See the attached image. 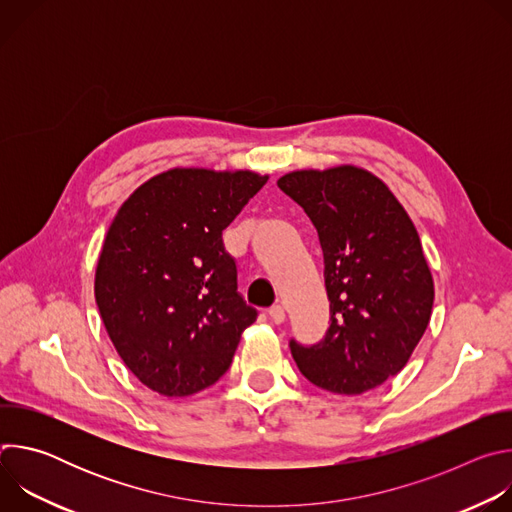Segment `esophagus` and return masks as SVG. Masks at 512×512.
<instances>
[{"mask_svg": "<svg viewBox=\"0 0 512 512\" xmlns=\"http://www.w3.org/2000/svg\"><path fill=\"white\" fill-rule=\"evenodd\" d=\"M269 318H271L273 324H283L285 322V310L281 306H273L269 310Z\"/></svg>", "mask_w": 512, "mask_h": 512, "instance_id": "esophagus-1", "label": "esophagus"}]
</instances>
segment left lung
I'll list each match as a JSON object with an SVG mask.
<instances>
[{
    "label": "left lung",
    "mask_w": 512,
    "mask_h": 512,
    "mask_svg": "<svg viewBox=\"0 0 512 512\" xmlns=\"http://www.w3.org/2000/svg\"><path fill=\"white\" fill-rule=\"evenodd\" d=\"M277 186L314 223L330 300L322 342H289L314 385L360 395L397 375L433 308V277L417 229L389 186L356 166L296 170Z\"/></svg>",
    "instance_id": "left-lung-1"
}]
</instances>
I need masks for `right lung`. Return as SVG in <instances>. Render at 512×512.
Masks as SVG:
<instances>
[{"label": "right lung", "instance_id": "add662e5", "mask_svg": "<svg viewBox=\"0 0 512 512\" xmlns=\"http://www.w3.org/2000/svg\"><path fill=\"white\" fill-rule=\"evenodd\" d=\"M267 174L172 168L143 182L107 231L95 300L125 367L164 397L221 379L257 320L237 291L223 231Z\"/></svg>", "mask_w": 512, "mask_h": 512}]
</instances>
